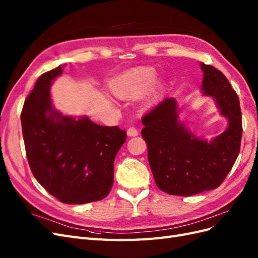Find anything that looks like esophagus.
<instances>
[{"mask_svg":"<svg viewBox=\"0 0 258 258\" xmlns=\"http://www.w3.org/2000/svg\"><path fill=\"white\" fill-rule=\"evenodd\" d=\"M127 135L129 136V137H137L138 135H139V131L137 130V128L136 127H129L128 128V130H127Z\"/></svg>","mask_w":258,"mask_h":258,"instance_id":"obj_1","label":"esophagus"}]
</instances>
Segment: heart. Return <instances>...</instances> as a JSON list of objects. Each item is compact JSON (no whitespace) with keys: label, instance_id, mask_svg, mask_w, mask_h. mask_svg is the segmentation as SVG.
Masks as SVG:
<instances>
[{"label":"heart","instance_id":"obj_1","mask_svg":"<svg viewBox=\"0 0 258 258\" xmlns=\"http://www.w3.org/2000/svg\"><path fill=\"white\" fill-rule=\"evenodd\" d=\"M157 75L152 68H139L123 73L111 83V91L117 98L122 100H135L142 96L155 81ZM161 83H155L148 91L145 103L151 104L158 98Z\"/></svg>","mask_w":258,"mask_h":258}]
</instances>
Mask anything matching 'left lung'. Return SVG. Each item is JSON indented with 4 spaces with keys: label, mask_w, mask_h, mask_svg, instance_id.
Here are the masks:
<instances>
[{
    "label": "left lung",
    "mask_w": 258,
    "mask_h": 258,
    "mask_svg": "<svg viewBox=\"0 0 258 258\" xmlns=\"http://www.w3.org/2000/svg\"><path fill=\"white\" fill-rule=\"evenodd\" d=\"M200 67L202 93L212 97L221 115L228 119L223 134L210 142L195 137L178 120L173 98H166L142 118L141 134L155 183L169 195L187 197L217 188L240 152L242 116L237 92L217 69L205 63Z\"/></svg>",
    "instance_id": "left-lung-1"
}]
</instances>
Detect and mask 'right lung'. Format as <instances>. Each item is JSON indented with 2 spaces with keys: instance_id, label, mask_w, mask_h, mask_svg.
<instances>
[{
  "instance_id": "obj_1",
  "label": "right lung",
  "mask_w": 258,
  "mask_h": 258,
  "mask_svg": "<svg viewBox=\"0 0 258 258\" xmlns=\"http://www.w3.org/2000/svg\"><path fill=\"white\" fill-rule=\"evenodd\" d=\"M62 68L38 77L27 97L21 112L22 136L36 181L63 204L83 205L110 192L114 159L127 134L117 126H100L86 116L76 119L54 110L50 86Z\"/></svg>"
}]
</instances>
